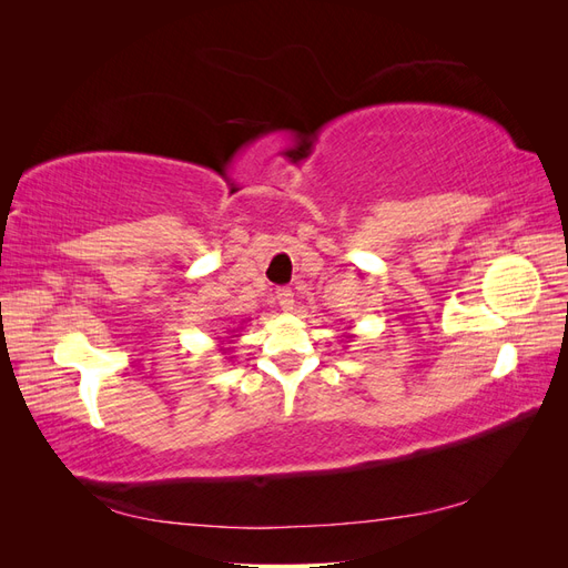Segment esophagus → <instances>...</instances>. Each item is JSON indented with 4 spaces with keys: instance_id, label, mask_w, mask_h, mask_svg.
<instances>
[{
    "instance_id": "34e87169",
    "label": "esophagus",
    "mask_w": 568,
    "mask_h": 568,
    "mask_svg": "<svg viewBox=\"0 0 568 568\" xmlns=\"http://www.w3.org/2000/svg\"><path fill=\"white\" fill-rule=\"evenodd\" d=\"M277 303L282 305V311H294V291L291 288H277Z\"/></svg>"
}]
</instances>
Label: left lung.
<instances>
[{
	"label": "left lung",
	"instance_id": "left-lung-1",
	"mask_svg": "<svg viewBox=\"0 0 568 568\" xmlns=\"http://www.w3.org/2000/svg\"><path fill=\"white\" fill-rule=\"evenodd\" d=\"M346 338H353V334H351V336H346Z\"/></svg>",
	"mask_w": 568,
	"mask_h": 568
}]
</instances>
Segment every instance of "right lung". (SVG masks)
Returning a JSON list of instances; mask_svg holds the SVG:
<instances>
[{
    "label": "right lung",
    "mask_w": 568,
    "mask_h": 568,
    "mask_svg": "<svg viewBox=\"0 0 568 568\" xmlns=\"http://www.w3.org/2000/svg\"><path fill=\"white\" fill-rule=\"evenodd\" d=\"M230 332H232V329H230ZM236 336H239V334H232V336H227V338H230V341H234ZM220 351H222V353H230V348H220Z\"/></svg>",
    "instance_id": "obj_1"
}]
</instances>
